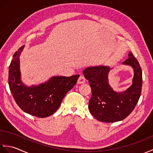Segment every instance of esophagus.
Segmentation results:
<instances>
[{
    "mask_svg": "<svg viewBox=\"0 0 153 153\" xmlns=\"http://www.w3.org/2000/svg\"><path fill=\"white\" fill-rule=\"evenodd\" d=\"M85 82V78L84 77L83 75H81L79 76L78 80H77V83L78 84H82Z\"/></svg>",
    "mask_w": 153,
    "mask_h": 153,
    "instance_id": "esophagus-1",
    "label": "esophagus"
}]
</instances>
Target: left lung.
<instances>
[{
	"label": "left lung",
	"instance_id": "left-lung-1",
	"mask_svg": "<svg viewBox=\"0 0 153 153\" xmlns=\"http://www.w3.org/2000/svg\"><path fill=\"white\" fill-rule=\"evenodd\" d=\"M134 69L131 85L124 91H114L108 83L110 69L107 66L85 68L83 75L89 81L92 95L89 101L91 114L100 122L111 123L125 119L134 110L141 96L142 70L139 62L131 52L122 62Z\"/></svg>",
	"mask_w": 153,
	"mask_h": 153
}]
</instances>
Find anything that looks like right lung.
Segmentation results:
<instances>
[{"label":"right lung","instance_id":"right-lung-1","mask_svg":"<svg viewBox=\"0 0 153 153\" xmlns=\"http://www.w3.org/2000/svg\"><path fill=\"white\" fill-rule=\"evenodd\" d=\"M24 47L16 52L10 65V89L16 104L23 111L39 118H46L59 108L62 100L76 85L79 76H53L38 85H25L21 79L19 69V56Z\"/></svg>","mask_w":153,"mask_h":153}]
</instances>
